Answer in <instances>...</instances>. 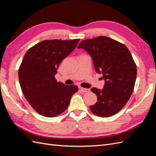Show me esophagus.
<instances>
[{
  "instance_id": "esophagus-1",
  "label": "esophagus",
  "mask_w": 156,
  "mask_h": 156,
  "mask_svg": "<svg viewBox=\"0 0 156 156\" xmlns=\"http://www.w3.org/2000/svg\"><path fill=\"white\" fill-rule=\"evenodd\" d=\"M81 90L83 92H90V88H82V87H81Z\"/></svg>"
}]
</instances>
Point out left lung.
Listing matches in <instances>:
<instances>
[{"label":"left lung","mask_w":156,"mask_h":156,"mask_svg":"<svg viewBox=\"0 0 156 156\" xmlns=\"http://www.w3.org/2000/svg\"><path fill=\"white\" fill-rule=\"evenodd\" d=\"M90 55L96 72L103 75V88H91L98 101L90 106L99 116L109 117L119 112L129 100L135 87L136 66L127 47L107 36L82 41L77 46Z\"/></svg>","instance_id":"left-lung-1"}]
</instances>
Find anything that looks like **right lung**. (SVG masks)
<instances>
[{
	"mask_svg": "<svg viewBox=\"0 0 156 156\" xmlns=\"http://www.w3.org/2000/svg\"><path fill=\"white\" fill-rule=\"evenodd\" d=\"M79 39L44 40L27 51L19 69L23 95L33 108L46 117L58 116L68 108L78 90L75 85L57 82L60 62L76 48Z\"/></svg>",
	"mask_w": 156,
	"mask_h": 156,
	"instance_id": "obj_1",
	"label": "right lung"
}]
</instances>
